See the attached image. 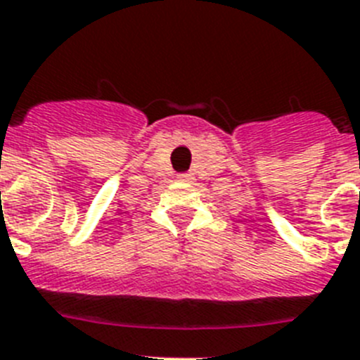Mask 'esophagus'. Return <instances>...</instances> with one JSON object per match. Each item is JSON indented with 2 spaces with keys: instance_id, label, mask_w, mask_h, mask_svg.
<instances>
[{
  "instance_id": "esophagus-1",
  "label": "esophagus",
  "mask_w": 360,
  "mask_h": 360,
  "mask_svg": "<svg viewBox=\"0 0 360 360\" xmlns=\"http://www.w3.org/2000/svg\"><path fill=\"white\" fill-rule=\"evenodd\" d=\"M177 179H179V181H192L193 176L190 174V172H186V174H179V176H177Z\"/></svg>"
}]
</instances>
